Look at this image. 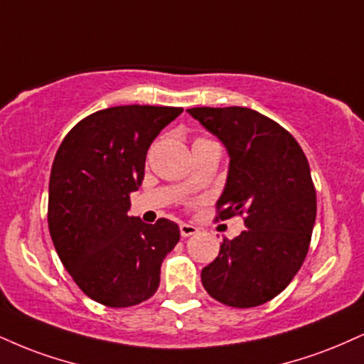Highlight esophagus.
I'll return each instance as SVG.
<instances>
[{
	"label": "esophagus",
	"mask_w": 364,
	"mask_h": 364,
	"mask_svg": "<svg viewBox=\"0 0 364 364\" xmlns=\"http://www.w3.org/2000/svg\"><path fill=\"white\" fill-rule=\"evenodd\" d=\"M179 232H181L183 237H190V235H193L198 232V227L193 224H185V222H183V224H179Z\"/></svg>",
	"instance_id": "1"
}]
</instances>
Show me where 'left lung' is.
Wrapping results in <instances>:
<instances>
[{
    "mask_svg": "<svg viewBox=\"0 0 364 364\" xmlns=\"http://www.w3.org/2000/svg\"><path fill=\"white\" fill-rule=\"evenodd\" d=\"M186 112L229 154L218 217L244 213L247 227L224 239L217 259L201 269V283L229 307H257L290 284L307 256L317 213L309 161L290 132L251 108Z\"/></svg>",
    "mask_w": 364,
    "mask_h": 364,
    "instance_id": "left-lung-1",
    "label": "left lung"
}]
</instances>
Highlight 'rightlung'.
<instances>
[{
    "instance_id": "1",
    "label": "right lung",
    "mask_w": 364,
    "mask_h": 364,
    "mask_svg": "<svg viewBox=\"0 0 364 364\" xmlns=\"http://www.w3.org/2000/svg\"><path fill=\"white\" fill-rule=\"evenodd\" d=\"M183 108L125 105L86 117L65 135L49 181V230L64 268L90 299L122 309L151 299L179 240L168 218L129 217L152 140Z\"/></svg>"
}]
</instances>
